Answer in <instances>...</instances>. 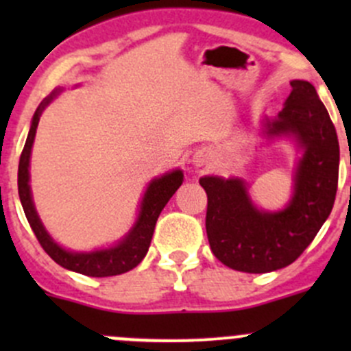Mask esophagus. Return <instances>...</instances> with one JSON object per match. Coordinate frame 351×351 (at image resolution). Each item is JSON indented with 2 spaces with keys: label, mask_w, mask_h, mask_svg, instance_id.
<instances>
[{
  "label": "esophagus",
  "mask_w": 351,
  "mask_h": 351,
  "mask_svg": "<svg viewBox=\"0 0 351 351\" xmlns=\"http://www.w3.org/2000/svg\"><path fill=\"white\" fill-rule=\"evenodd\" d=\"M205 161H207V154L205 153H197L195 158H193V162H195L197 166L205 165Z\"/></svg>",
  "instance_id": "obj_1"
}]
</instances>
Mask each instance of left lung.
<instances>
[{
  "instance_id": "8db88e82",
  "label": "left lung",
  "mask_w": 351,
  "mask_h": 351,
  "mask_svg": "<svg viewBox=\"0 0 351 351\" xmlns=\"http://www.w3.org/2000/svg\"><path fill=\"white\" fill-rule=\"evenodd\" d=\"M289 98L275 119L263 120L267 139L289 137L302 153L293 190L282 210H263L238 176H202L207 193V229L212 253L226 267L268 274L293 263L326 222L338 189L339 144L335 125L309 81H290Z\"/></svg>"
}]
</instances>
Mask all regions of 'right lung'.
I'll use <instances>...</instances> for the list:
<instances>
[{"label":"right lung","mask_w":351,"mask_h":351,"mask_svg":"<svg viewBox=\"0 0 351 351\" xmlns=\"http://www.w3.org/2000/svg\"><path fill=\"white\" fill-rule=\"evenodd\" d=\"M61 91L62 88H56L35 110L30 130H28L27 143H25L22 156H20L19 195L23 212L40 246L62 268L81 275H88V277H113V275L125 274V271L136 268L143 261V258L146 256L151 239H153L156 221H158L159 214L165 208V205L168 204L169 198L175 195V192L183 183V171L182 169H173V171H168L165 175L158 176V178L151 180L146 192H144L143 200H141L136 222L119 243L93 251H71L62 247L58 241H54V238L49 234L47 229L42 224L37 208L34 205L30 189V154L38 120H40L42 112L54 101V98H58Z\"/></svg>","instance_id":"right-lung-1"}]
</instances>
